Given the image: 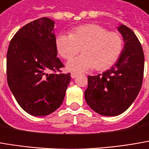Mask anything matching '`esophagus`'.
Returning <instances> with one entry per match:
<instances>
[{"mask_svg": "<svg viewBox=\"0 0 149 149\" xmlns=\"http://www.w3.org/2000/svg\"><path fill=\"white\" fill-rule=\"evenodd\" d=\"M77 74H75V73H71V74H70V76H71V78H73V79H74L75 77H77Z\"/></svg>", "mask_w": 149, "mask_h": 149, "instance_id": "1", "label": "esophagus"}]
</instances>
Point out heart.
Instances as JSON below:
<instances>
[{
    "mask_svg": "<svg viewBox=\"0 0 149 149\" xmlns=\"http://www.w3.org/2000/svg\"><path fill=\"white\" fill-rule=\"evenodd\" d=\"M56 47L59 55L65 60L73 58L81 49L83 55L68 63V69L72 71L81 73L92 69L105 71L120 58L124 40L120 33L90 24L74 28L70 34L58 35Z\"/></svg>",
    "mask_w": 149,
    "mask_h": 149,
    "instance_id": "b5f03b06",
    "label": "heart"
}]
</instances>
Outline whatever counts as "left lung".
Returning <instances> with one entry per match:
<instances>
[{"mask_svg":"<svg viewBox=\"0 0 149 149\" xmlns=\"http://www.w3.org/2000/svg\"><path fill=\"white\" fill-rule=\"evenodd\" d=\"M118 29L125 41L120 58L106 72L88 76V87L85 91L89 107L105 116L125 111L137 97L143 79L144 54L138 38L125 25Z\"/></svg>","mask_w":149,"mask_h":149,"instance_id":"1","label":"left lung"}]
</instances>
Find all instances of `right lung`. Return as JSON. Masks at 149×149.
Here are the masks:
<instances>
[{"label":"right lung","instance_id":"obj_1","mask_svg":"<svg viewBox=\"0 0 149 149\" xmlns=\"http://www.w3.org/2000/svg\"><path fill=\"white\" fill-rule=\"evenodd\" d=\"M54 21L41 17L22 27L10 41L6 79L19 106L33 116L57 110L64 99L70 73L57 57Z\"/></svg>","mask_w":149,"mask_h":149}]
</instances>
